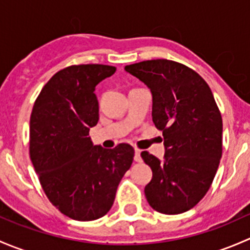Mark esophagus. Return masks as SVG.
<instances>
[{
    "label": "esophagus",
    "mask_w": 250,
    "mask_h": 250,
    "mask_svg": "<svg viewBox=\"0 0 250 250\" xmlns=\"http://www.w3.org/2000/svg\"><path fill=\"white\" fill-rule=\"evenodd\" d=\"M134 161H135V162H141V156H140V150H139V148H135V151H134Z\"/></svg>",
    "instance_id": "1"
}]
</instances>
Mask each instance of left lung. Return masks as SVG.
<instances>
[{"label": "left lung", "instance_id": "obj_1", "mask_svg": "<svg viewBox=\"0 0 250 250\" xmlns=\"http://www.w3.org/2000/svg\"><path fill=\"white\" fill-rule=\"evenodd\" d=\"M125 69L151 89L152 120L165 138L162 162L141 152L152 169L146 200L168 215L190 210L208 192L223 155V118L213 93L195 70L173 60H145Z\"/></svg>", "mask_w": 250, "mask_h": 250}]
</instances>
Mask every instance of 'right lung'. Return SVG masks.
<instances>
[{
    "mask_svg": "<svg viewBox=\"0 0 250 250\" xmlns=\"http://www.w3.org/2000/svg\"><path fill=\"white\" fill-rule=\"evenodd\" d=\"M116 71L103 64L71 65L44 84L30 117V158L44 193L64 215L80 221L104 216L134 148L93 146L89 128L99 120L95 85Z\"/></svg>",
    "mask_w": 250,
    "mask_h": 250,
    "instance_id": "right-lung-1",
    "label": "right lung"
}]
</instances>
